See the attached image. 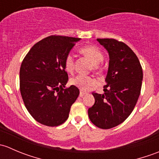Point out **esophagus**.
Returning <instances> with one entry per match:
<instances>
[{
	"mask_svg": "<svg viewBox=\"0 0 159 159\" xmlns=\"http://www.w3.org/2000/svg\"><path fill=\"white\" fill-rule=\"evenodd\" d=\"M84 94H86V92H84V91H80V94H79L80 97H83V96H84Z\"/></svg>",
	"mask_w": 159,
	"mask_h": 159,
	"instance_id": "obj_1",
	"label": "esophagus"
}]
</instances>
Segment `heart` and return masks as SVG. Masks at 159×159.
I'll use <instances>...</instances> for the list:
<instances>
[{"mask_svg": "<svg viewBox=\"0 0 159 159\" xmlns=\"http://www.w3.org/2000/svg\"><path fill=\"white\" fill-rule=\"evenodd\" d=\"M79 52L85 56L94 66H98L104 59V55L102 51L93 45L84 46L80 48ZM65 68L68 72L73 71L74 59L70 54H68L65 57ZM70 84L76 86L82 91H87L96 84V81L94 78L83 75H76L70 79Z\"/></svg>", "mask_w": 159, "mask_h": 159, "instance_id": "1", "label": "heart"}]
</instances>
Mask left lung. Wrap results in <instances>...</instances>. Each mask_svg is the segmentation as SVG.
Here are the masks:
<instances>
[{
	"label": "left lung",
	"mask_w": 159,
	"mask_h": 159,
	"mask_svg": "<svg viewBox=\"0 0 159 159\" xmlns=\"http://www.w3.org/2000/svg\"><path fill=\"white\" fill-rule=\"evenodd\" d=\"M109 55L104 94L93 92L94 105L89 109L91 122L102 129L122 123L131 115L142 89L143 72L139 58L127 44L112 38H98Z\"/></svg>",
	"instance_id": "1"
}]
</instances>
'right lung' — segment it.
I'll return each instance as SVG.
<instances>
[{
	"label": "right lung",
	"mask_w": 159,
	"mask_h": 159,
	"mask_svg": "<svg viewBox=\"0 0 159 159\" xmlns=\"http://www.w3.org/2000/svg\"><path fill=\"white\" fill-rule=\"evenodd\" d=\"M81 38L51 35L28 51L20 68V91L27 110L41 124L58 126L68 118L79 95L68 81L65 59Z\"/></svg>",
	"instance_id": "add662e5"
}]
</instances>
